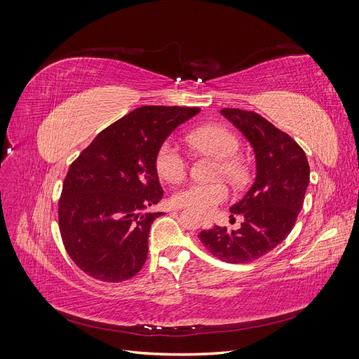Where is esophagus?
I'll list each match as a JSON object with an SVG mask.
<instances>
[{
  "instance_id": "esophagus-1",
  "label": "esophagus",
  "mask_w": 359,
  "mask_h": 359,
  "mask_svg": "<svg viewBox=\"0 0 359 359\" xmlns=\"http://www.w3.org/2000/svg\"><path fill=\"white\" fill-rule=\"evenodd\" d=\"M202 223H210V219H208V217H202Z\"/></svg>"
}]
</instances>
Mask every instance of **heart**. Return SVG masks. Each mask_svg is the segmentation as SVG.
Returning a JSON list of instances; mask_svg holds the SVG:
<instances>
[{
  "label": "heart",
  "instance_id": "heart-1",
  "mask_svg": "<svg viewBox=\"0 0 359 359\" xmlns=\"http://www.w3.org/2000/svg\"><path fill=\"white\" fill-rule=\"evenodd\" d=\"M191 148L211 154L220 160L219 172L232 182H241L245 177V166L236 154L240 151V139L223 126H203L194 130L187 137ZM156 169L158 175L169 182L180 181L187 172V160L173 142H163L156 154ZM229 198V190L223 182L190 181L178 187L172 201L178 206L198 212H210L217 205Z\"/></svg>",
  "mask_w": 359,
  "mask_h": 359
}]
</instances>
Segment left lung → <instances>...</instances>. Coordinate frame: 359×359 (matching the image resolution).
I'll return each mask as SVG.
<instances>
[{"label": "left lung", "mask_w": 359, "mask_h": 359, "mask_svg": "<svg viewBox=\"0 0 359 359\" xmlns=\"http://www.w3.org/2000/svg\"><path fill=\"white\" fill-rule=\"evenodd\" d=\"M220 114L240 130L256 157V178L245 196L231 206L244 222L236 231L214 226L199 240L227 264H247L262 257L290 233L302 208L310 181V166L302 148L256 112L229 109Z\"/></svg>", "instance_id": "8db88e82"}]
</instances>
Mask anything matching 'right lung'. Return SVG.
Returning <instances> with one entry per match:
<instances>
[{
    "mask_svg": "<svg viewBox=\"0 0 359 359\" xmlns=\"http://www.w3.org/2000/svg\"><path fill=\"white\" fill-rule=\"evenodd\" d=\"M199 112V107H137L106 127L72 163L58 222L64 247L85 274L119 283L142 269L151 224L160 215L144 211L163 198L157 149Z\"/></svg>",
    "mask_w": 359,
    "mask_h": 359,
    "instance_id": "obj_1",
    "label": "right lung"
}]
</instances>
